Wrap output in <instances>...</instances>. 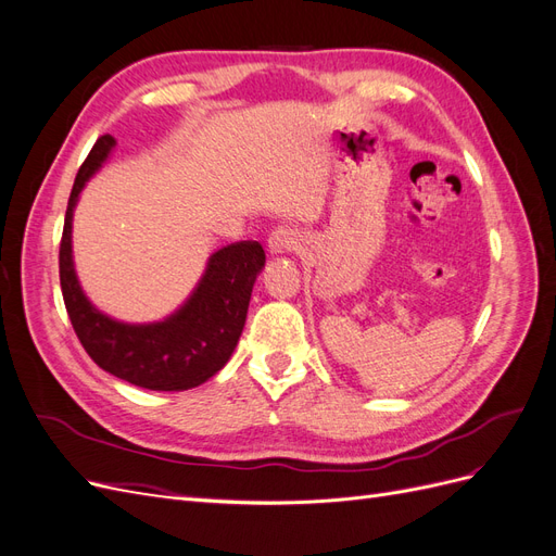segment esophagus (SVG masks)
<instances>
[{"label": "esophagus", "mask_w": 556, "mask_h": 556, "mask_svg": "<svg viewBox=\"0 0 556 556\" xmlns=\"http://www.w3.org/2000/svg\"><path fill=\"white\" fill-rule=\"evenodd\" d=\"M299 231L290 225H280L271 233H268V250L271 255H282V252H292L299 248Z\"/></svg>", "instance_id": "obj_1"}]
</instances>
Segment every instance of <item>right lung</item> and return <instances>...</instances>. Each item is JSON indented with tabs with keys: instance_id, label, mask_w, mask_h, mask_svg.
I'll return each instance as SVG.
<instances>
[{
	"instance_id": "1",
	"label": "right lung",
	"mask_w": 556,
	"mask_h": 556,
	"mask_svg": "<svg viewBox=\"0 0 556 556\" xmlns=\"http://www.w3.org/2000/svg\"><path fill=\"white\" fill-rule=\"evenodd\" d=\"M113 137L104 134L76 174L60 241V285L80 345L111 376L155 392H182L206 382L229 362L245 325L257 274L266 262L257 241L215 252L199 288L176 315L157 325H123L92 308L72 262V215L83 185L102 166Z\"/></svg>"
}]
</instances>
